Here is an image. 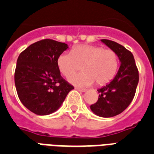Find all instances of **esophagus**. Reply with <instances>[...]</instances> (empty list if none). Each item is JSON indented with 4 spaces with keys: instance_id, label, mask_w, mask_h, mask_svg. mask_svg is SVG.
Returning a JSON list of instances; mask_svg holds the SVG:
<instances>
[{
    "instance_id": "1",
    "label": "esophagus",
    "mask_w": 154,
    "mask_h": 154,
    "mask_svg": "<svg viewBox=\"0 0 154 154\" xmlns=\"http://www.w3.org/2000/svg\"><path fill=\"white\" fill-rule=\"evenodd\" d=\"M76 89L78 90L80 92H85L86 91V89H82V88H79V87H76Z\"/></svg>"
}]
</instances>
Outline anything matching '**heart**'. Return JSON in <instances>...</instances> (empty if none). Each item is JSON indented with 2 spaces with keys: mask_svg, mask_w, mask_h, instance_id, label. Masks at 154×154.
<instances>
[{
  "mask_svg": "<svg viewBox=\"0 0 154 154\" xmlns=\"http://www.w3.org/2000/svg\"><path fill=\"white\" fill-rule=\"evenodd\" d=\"M58 69L61 74L69 77L79 71H83L69 78V82L79 86H87L94 82L105 85L114 77L118 68L117 53L101 46L81 45L71 52H64L57 58Z\"/></svg>",
  "mask_w": 154,
  "mask_h": 154,
  "instance_id": "b5f03b06",
  "label": "heart"
}]
</instances>
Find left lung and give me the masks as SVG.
I'll return each instance as SVG.
<instances>
[{"mask_svg":"<svg viewBox=\"0 0 154 154\" xmlns=\"http://www.w3.org/2000/svg\"><path fill=\"white\" fill-rule=\"evenodd\" d=\"M101 41L117 53L121 65L112 82L97 89L98 100L90 109L97 116L111 117L120 114L130 105L136 93L139 73L131 52L117 42Z\"/></svg>","mask_w":154,"mask_h":154,"instance_id":"left-lung-1","label":"left lung"}]
</instances>
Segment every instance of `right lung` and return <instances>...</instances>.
<instances>
[{"mask_svg":"<svg viewBox=\"0 0 154 154\" xmlns=\"http://www.w3.org/2000/svg\"><path fill=\"white\" fill-rule=\"evenodd\" d=\"M68 49L65 43L44 39L30 45L17 58L14 81L23 105L37 115L58 109L74 87L60 76L57 58Z\"/></svg>","mask_w":154,"mask_h":154,"instance_id":"right-lung-1","label":"right lung"}]
</instances>
